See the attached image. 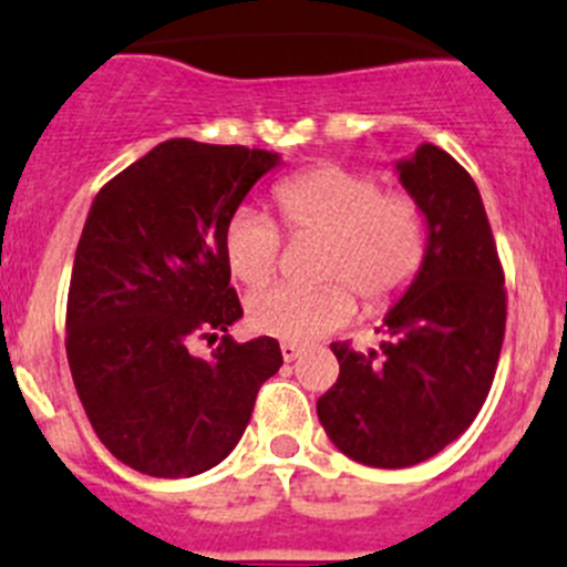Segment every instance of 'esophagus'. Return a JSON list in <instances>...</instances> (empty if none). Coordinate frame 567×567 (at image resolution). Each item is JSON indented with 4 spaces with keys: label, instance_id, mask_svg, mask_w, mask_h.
Segmentation results:
<instances>
[{
    "label": "esophagus",
    "instance_id": "obj_1",
    "mask_svg": "<svg viewBox=\"0 0 567 567\" xmlns=\"http://www.w3.org/2000/svg\"><path fill=\"white\" fill-rule=\"evenodd\" d=\"M279 350H282V359L288 361V364H290V361L299 359V355H302V347L293 344V341H282V344H279Z\"/></svg>",
    "mask_w": 567,
    "mask_h": 567
}]
</instances>
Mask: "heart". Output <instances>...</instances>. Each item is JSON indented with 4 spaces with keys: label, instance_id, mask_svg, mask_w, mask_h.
<instances>
[{
    "label": "heart",
    "instance_id": "b5f03b06",
    "mask_svg": "<svg viewBox=\"0 0 567 567\" xmlns=\"http://www.w3.org/2000/svg\"><path fill=\"white\" fill-rule=\"evenodd\" d=\"M293 237H321L316 288L259 290L248 299V321L282 341H313L355 316V293L381 310L404 293L426 259V220L410 192L381 188L379 177L336 163L288 177L274 192ZM282 237L271 217L251 206L231 214L223 251L234 277L259 288L277 274Z\"/></svg>",
    "mask_w": 567,
    "mask_h": 567
}]
</instances>
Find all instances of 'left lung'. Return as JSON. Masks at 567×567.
Listing matches in <instances>:
<instances>
[{
    "mask_svg": "<svg viewBox=\"0 0 567 567\" xmlns=\"http://www.w3.org/2000/svg\"><path fill=\"white\" fill-rule=\"evenodd\" d=\"M398 175L426 217V259L386 313L381 350L330 344L339 379L316 401L330 441L375 468L430 461L472 426L506 336V274L468 172L423 144Z\"/></svg>",
    "mask_w": 567,
    "mask_h": 567,
    "instance_id": "left-lung-1",
    "label": "left lung"
}]
</instances>
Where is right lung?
I'll use <instances>...</instances> for the list:
<instances>
[{
	"mask_svg": "<svg viewBox=\"0 0 567 567\" xmlns=\"http://www.w3.org/2000/svg\"><path fill=\"white\" fill-rule=\"evenodd\" d=\"M279 163L246 146L166 141L112 177L86 214L68 293V361L99 441L150 477L217 466L282 367L271 336L237 344L243 316L226 220ZM197 338L218 341L200 360Z\"/></svg>",
	"mask_w": 567,
	"mask_h": 567,
	"instance_id": "obj_1",
	"label": "right lung"
}]
</instances>
